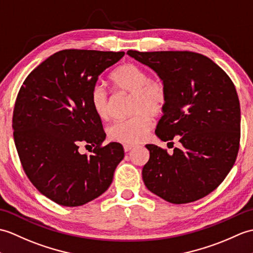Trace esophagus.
Instances as JSON below:
<instances>
[{
    "mask_svg": "<svg viewBox=\"0 0 253 253\" xmlns=\"http://www.w3.org/2000/svg\"><path fill=\"white\" fill-rule=\"evenodd\" d=\"M134 147H135V145H132V144H125V145H123V148H125V151H130Z\"/></svg>",
    "mask_w": 253,
    "mask_h": 253,
    "instance_id": "34e87169",
    "label": "esophagus"
}]
</instances>
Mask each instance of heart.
Segmentation results:
<instances>
[{
	"label": "heart",
	"instance_id": "heart-1",
	"mask_svg": "<svg viewBox=\"0 0 253 253\" xmlns=\"http://www.w3.org/2000/svg\"><path fill=\"white\" fill-rule=\"evenodd\" d=\"M110 82L118 92L131 94L130 114L126 120L117 121L107 128L110 141L136 144L147 135L153 125V116L165 110L168 92L164 83L150 80L147 72L133 64H123L111 72ZM89 104L100 120L109 117V99L106 89L95 84L89 93Z\"/></svg>",
	"mask_w": 253,
	"mask_h": 253
}]
</instances>
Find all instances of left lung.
<instances>
[{"instance_id":"left-lung-1","label":"left lung","mask_w":253,"mask_h":253,"mask_svg":"<svg viewBox=\"0 0 253 253\" xmlns=\"http://www.w3.org/2000/svg\"><path fill=\"white\" fill-rule=\"evenodd\" d=\"M126 54L147 66L167 87L168 102L156 127L161 141L181 136L169 155L146 145L145 186L171 204L198 200L213 192L233 168L239 149L240 106L232 80L215 63L193 52Z\"/></svg>"}]
</instances>
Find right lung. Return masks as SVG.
<instances>
[{"mask_svg":"<svg viewBox=\"0 0 253 253\" xmlns=\"http://www.w3.org/2000/svg\"><path fill=\"white\" fill-rule=\"evenodd\" d=\"M123 52L64 49L27 77L16 99L14 141L28 178L42 195L65 207L85 205L108 189L125 157L119 143L106 138L89 104L98 77ZM94 147L79 153L81 143Z\"/></svg>","mask_w":253,"mask_h":253,"instance_id":"obj_1","label":"right lung"}]
</instances>
